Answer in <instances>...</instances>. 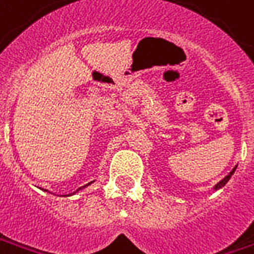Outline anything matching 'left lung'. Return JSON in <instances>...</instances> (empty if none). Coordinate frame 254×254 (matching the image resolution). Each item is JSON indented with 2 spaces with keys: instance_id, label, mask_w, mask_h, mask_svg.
Listing matches in <instances>:
<instances>
[{
  "instance_id": "8db88e82",
  "label": "left lung",
  "mask_w": 254,
  "mask_h": 254,
  "mask_svg": "<svg viewBox=\"0 0 254 254\" xmlns=\"http://www.w3.org/2000/svg\"><path fill=\"white\" fill-rule=\"evenodd\" d=\"M236 168H237V165H236V167H234V168H233V170L230 171V172H229V175H226V176H225V178H223L222 180H219V182H218L217 185L214 186V187H213L214 191H217V190L222 189L223 186L226 185L227 182H229V180H230V178H232V175L234 174V171H236Z\"/></svg>"
}]
</instances>
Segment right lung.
Here are the masks:
<instances>
[{"label":"right lung","instance_id":"add662e5","mask_svg":"<svg viewBox=\"0 0 254 254\" xmlns=\"http://www.w3.org/2000/svg\"><path fill=\"white\" fill-rule=\"evenodd\" d=\"M91 183H93V182H90V183H87V185H86V186H83V187H79V189L76 190V191H74V192H72V194H68V195H58V196H71V195H75V194H76V192H79L80 190L86 189V187H87V186H90V185H91ZM44 191H47V190H44ZM48 192H50V191H48ZM51 194H52V192H51Z\"/></svg>","mask_w":254,"mask_h":254}]
</instances>
